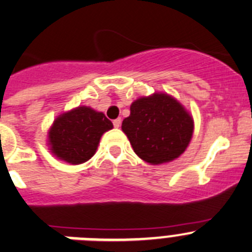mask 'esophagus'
<instances>
[{"label": "esophagus", "instance_id": "esophagus-1", "mask_svg": "<svg viewBox=\"0 0 252 252\" xmlns=\"http://www.w3.org/2000/svg\"><path fill=\"white\" fill-rule=\"evenodd\" d=\"M121 123H122L121 118L114 119V121H113V126H114V128H119V126H121Z\"/></svg>", "mask_w": 252, "mask_h": 252}]
</instances>
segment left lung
I'll list each match as a JSON object with an SVG mask.
<instances>
[{
  "mask_svg": "<svg viewBox=\"0 0 252 252\" xmlns=\"http://www.w3.org/2000/svg\"><path fill=\"white\" fill-rule=\"evenodd\" d=\"M133 150L151 165L175 160L191 141L193 119L180 102L165 94L141 97L122 123Z\"/></svg>",
  "mask_w": 252,
  "mask_h": 252,
  "instance_id": "left-lung-1",
  "label": "left lung"
}]
</instances>
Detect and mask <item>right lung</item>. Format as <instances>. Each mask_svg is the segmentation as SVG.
<instances>
[{
	"instance_id": "right-lung-1",
	"label": "right lung",
	"mask_w": 252,
	"mask_h": 252,
	"mask_svg": "<svg viewBox=\"0 0 252 252\" xmlns=\"http://www.w3.org/2000/svg\"><path fill=\"white\" fill-rule=\"evenodd\" d=\"M112 128L103 113L77 107L55 119L49 131L50 150L61 160L79 165L94 155L102 134Z\"/></svg>"
}]
</instances>
